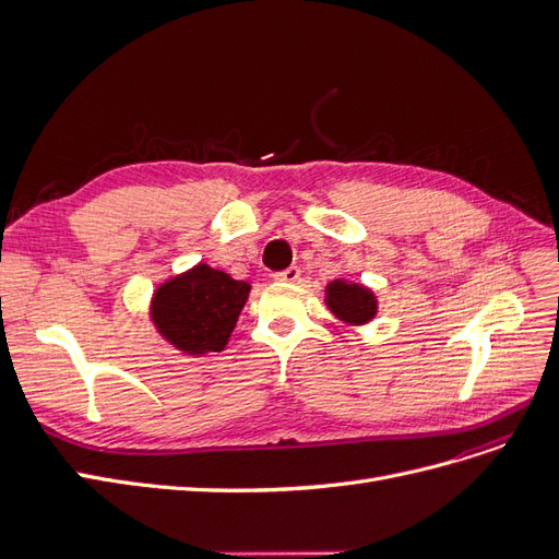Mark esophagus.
Returning a JSON list of instances; mask_svg holds the SVG:
<instances>
[{
    "mask_svg": "<svg viewBox=\"0 0 559 559\" xmlns=\"http://www.w3.org/2000/svg\"><path fill=\"white\" fill-rule=\"evenodd\" d=\"M298 277H300V267L298 265H289L286 270H280V273H275L277 282H296Z\"/></svg>",
    "mask_w": 559,
    "mask_h": 559,
    "instance_id": "34e87169",
    "label": "esophagus"
}]
</instances>
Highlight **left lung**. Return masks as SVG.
Returning a JSON list of instances; mask_svg holds the SVG:
<instances>
[{
	"mask_svg": "<svg viewBox=\"0 0 559 559\" xmlns=\"http://www.w3.org/2000/svg\"><path fill=\"white\" fill-rule=\"evenodd\" d=\"M326 306L337 319L357 326L366 324L378 312V300L373 292L345 280H335L326 286Z\"/></svg>",
	"mask_w": 559,
	"mask_h": 559,
	"instance_id": "8db88e82",
	"label": "left lung"
}]
</instances>
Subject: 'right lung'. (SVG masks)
<instances>
[{
	"mask_svg": "<svg viewBox=\"0 0 559 559\" xmlns=\"http://www.w3.org/2000/svg\"><path fill=\"white\" fill-rule=\"evenodd\" d=\"M251 286L224 270L198 263L158 286L151 319L167 343L186 354L222 352L235 329Z\"/></svg>",
	"mask_w": 559,
	"mask_h": 559,
	"instance_id": "add662e5",
	"label": "right lung"
}]
</instances>
